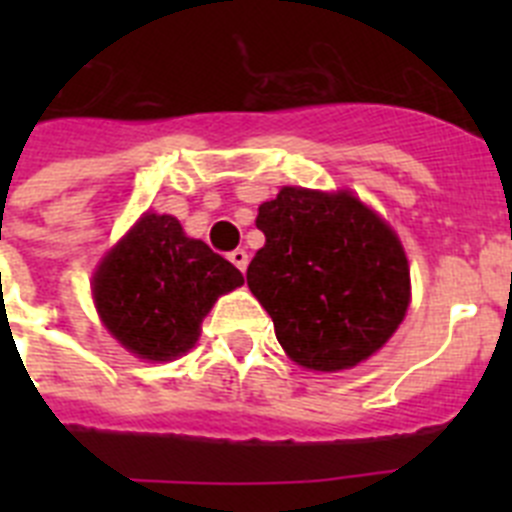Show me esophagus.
<instances>
[{
	"label": "esophagus",
	"mask_w": 512,
	"mask_h": 512,
	"mask_svg": "<svg viewBox=\"0 0 512 512\" xmlns=\"http://www.w3.org/2000/svg\"><path fill=\"white\" fill-rule=\"evenodd\" d=\"M228 259H230V264L238 266V269H241V271H246V266H248V253L243 251V248H235V251H230V253H228Z\"/></svg>",
	"instance_id": "esophagus-1"
}]
</instances>
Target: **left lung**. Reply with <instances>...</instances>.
<instances>
[{
    "instance_id": "obj_1",
    "label": "left lung",
    "mask_w": 512,
    "mask_h": 512,
    "mask_svg": "<svg viewBox=\"0 0 512 512\" xmlns=\"http://www.w3.org/2000/svg\"><path fill=\"white\" fill-rule=\"evenodd\" d=\"M256 228L266 243L246 282L289 359L338 372L387 343L408 312L410 269L377 212L348 192L284 187L259 207Z\"/></svg>"
}]
</instances>
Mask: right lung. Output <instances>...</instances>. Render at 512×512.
<instances>
[{"instance_id": "1", "label": "right lung", "mask_w": 512, "mask_h": 512, "mask_svg": "<svg viewBox=\"0 0 512 512\" xmlns=\"http://www.w3.org/2000/svg\"><path fill=\"white\" fill-rule=\"evenodd\" d=\"M243 274L179 220L146 212L94 274V302L112 336L140 359L171 361L200 336L212 302Z\"/></svg>"}]
</instances>
